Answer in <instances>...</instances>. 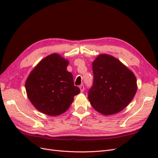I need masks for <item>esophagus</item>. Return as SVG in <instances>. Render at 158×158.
I'll return each instance as SVG.
<instances>
[{
  "label": "esophagus",
  "mask_w": 158,
  "mask_h": 158,
  "mask_svg": "<svg viewBox=\"0 0 158 158\" xmlns=\"http://www.w3.org/2000/svg\"><path fill=\"white\" fill-rule=\"evenodd\" d=\"M80 91H81V92H83L84 91V85H83V84H82V85H80Z\"/></svg>",
  "instance_id": "esophagus-1"
}]
</instances>
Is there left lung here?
I'll list each match as a JSON object with an SVG mask.
<instances>
[{
  "label": "left lung",
  "instance_id": "left-lung-1",
  "mask_svg": "<svg viewBox=\"0 0 158 158\" xmlns=\"http://www.w3.org/2000/svg\"><path fill=\"white\" fill-rule=\"evenodd\" d=\"M94 82L88 91L92 106L105 115L115 114L125 108L137 90L132 72L114 56L99 55L92 63Z\"/></svg>",
  "mask_w": 158,
  "mask_h": 158
}]
</instances>
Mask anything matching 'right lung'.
Listing matches in <instances>:
<instances>
[{"label":"right lung","mask_w":158,"mask_h":158,"mask_svg":"<svg viewBox=\"0 0 158 158\" xmlns=\"http://www.w3.org/2000/svg\"><path fill=\"white\" fill-rule=\"evenodd\" d=\"M69 61L57 53L41 60L26 82L27 97L38 111L50 116L64 113L74 96L80 92L74 84L73 76L67 71Z\"/></svg>","instance_id":"obj_1"}]
</instances>
